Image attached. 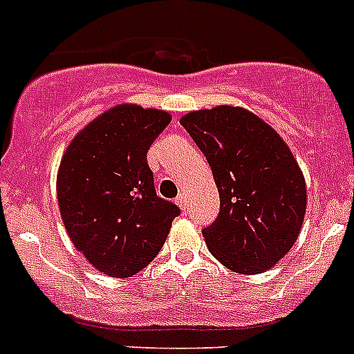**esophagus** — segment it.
<instances>
[{"mask_svg":"<svg viewBox=\"0 0 354 354\" xmlns=\"http://www.w3.org/2000/svg\"><path fill=\"white\" fill-rule=\"evenodd\" d=\"M175 202H177V205H179L180 209H184V211H186V195H184V193H180V195L175 198Z\"/></svg>","mask_w":354,"mask_h":354,"instance_id":"34e87169","label":"esophagus"}]
</instances>
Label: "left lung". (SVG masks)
Listing matches in <instances>:
<instances>
[{
	"label": "left lung",
	"mask_w": 354,
	"mask_h": 354,
	"mask_svg": "<svg viewBox=\"0 0 354 354\" xmlns=\"http://www.w3.org/2000/svg\"><path fill=\"white\" fill-rule=\"evenodd\" d=\"M212 170L220 212L202 230L209 252L234 273L270 270L298 239L305 179L278 133L248 109L218 106L180 118Z\"/></svg>",
	"instance_id": "1"
}]
</instances>
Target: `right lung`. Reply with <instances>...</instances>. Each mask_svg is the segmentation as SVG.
Returning a JSON list of instances; mask_svg holds the SVG:
<instances>
[{
  "label": "right lung",
  "instance_id": "obj_1",
  "mask_svg": "<svg viewBox=\"0 0 354 354\" xmlns=\"http://www.w3.org/2000/svg\"><path fill=\"white\" fill-rule=\"evenodd\" d=\"M170 115L136 104L109 109L72 140L60 162L58 205L74 246L115 278L154 261L180 209L156 195L147 162Z\"/></svg>",
  "mask_w": 354,
  "mask_h": 354
}]
</instances>
